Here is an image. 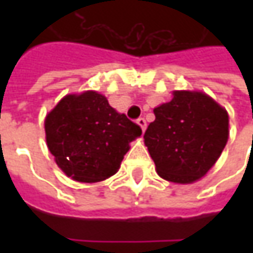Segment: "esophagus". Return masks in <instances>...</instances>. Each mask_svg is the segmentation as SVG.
<instances>
[{
	"label": "esophagus",
	"instance_id": "esophagus-1",
	"mask_svg": "<svg viewBox=\"0 0 253 253\" xmlns=\"http://www.w3.org/2000/svg\"><path fill=\"white\" fill-rule=\"evenodd\" d=\"M136 122H138V125L142 128V131H145V129H146V120H145L143 117H139V118L136 120Z\"/></svg>",
	"mask_w": 253,
	"mask_h": 253
}]
</instances>
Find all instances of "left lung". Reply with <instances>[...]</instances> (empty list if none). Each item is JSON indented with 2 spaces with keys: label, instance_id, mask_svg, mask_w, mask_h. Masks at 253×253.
Wrapping results in <instances>:
<instances>
[{
  "label": "left lung",
  "instance_id": "1",
  "mask_svg": "<svg viewBox=\"0 0 253 253\" xmlns=\"http://www.w3.org/2000/svg\"><path fill=\"white\" fill-rule=\"evenodd\" d=\"M153 114L143 139L159 176L181 184L203 177L228 141L227 111L207 94L174 91Z\"/></svg>",
  "mask_w": 253,
  "mask_h": 253
}]
</instances>
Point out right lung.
<instances>
[{
    "label": "right lung",
    "mask_w": 253,
    "mask_h": 253,
    "mask_svg": "<svg viewBox=\"0 0 253 253\" xmlns=\"http://www.w3.org/2000/svg\"><path fill=\"white\" fill-rule=\"evenodd\" d=\"M46 142L57 166L85 183L108 179L120 169L141 126L118 114L95 91L66 95L44 120Z\"/></svg>",
    "instance_id": "1"
}]
</instances>
